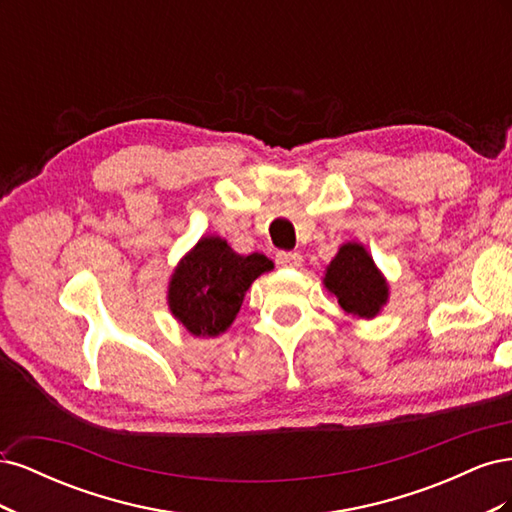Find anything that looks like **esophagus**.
<instances>
[{"label": "esophagus", "instance_id": "1", "mask_svg": "<svg viewBox=\"0 0 512 512\" xmlns=\"http://www.w3.org/2000/svg\"><path fill=\"white\" fill-rule=\"evenodd\" d=\"M275 262H277V265H280V267H290V269H294V267H301L303 256L297 254V252H277Z\"/></svg>", "mask_w": 512, "mask_h": 512}]
</instances>
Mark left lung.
Segmentation results:
<instances>
[{"instance_id": "1", "label": "left lung", "mask_w": 512, "mask_h": 512, "mask_svg": "<svg viewBox=\"0 0 512 512\" xmlns=\"http://www.w3.org/2000/svg\"><path fill=\"white\" fill-rule=\"evenodd\" d=\"M324 288L354 318H376L389 301V284L361 243H344L324 273Z\"/></svg>"}]
</instances>
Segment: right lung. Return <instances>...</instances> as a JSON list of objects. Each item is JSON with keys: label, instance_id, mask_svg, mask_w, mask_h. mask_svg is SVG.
<instances>
[{"label": "right lung", "instance_id": "1", "mask_svg": "<svg viewBox=\"0 0 512 512\" xmlns=\"http://www.w3.org/2000/svg\"><path fill=\"white\" fill-rule=\"evenodd\" d=\"M273 269L265 254L241 256L222 237H203L168 284V307L194 337H218L237 318L247 288Z\"/></svg>", "mask_w": 512, "mask_h": 512}]
</instances>
